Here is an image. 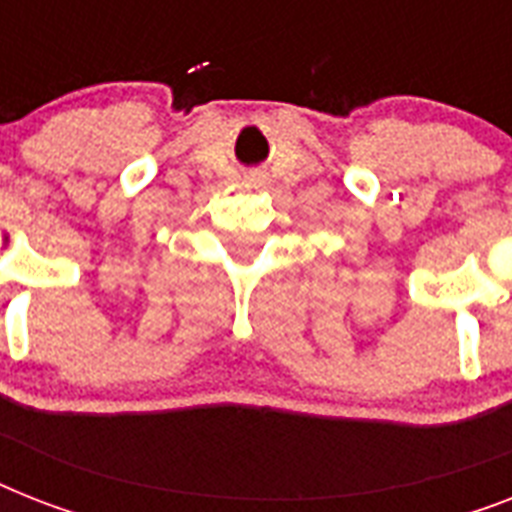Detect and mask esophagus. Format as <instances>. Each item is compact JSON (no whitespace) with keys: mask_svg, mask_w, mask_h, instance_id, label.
Listing matches in <instances>:
<instances>
[{"mask_svg":"<svg viewBox=\"0 0 512 512\" xmlns=\"http://www.w3.org/2000/svg\"><path fill=\"white\" fill-rule=\"evenodd\" d=\"M252 180H255V177H252Z\"/></svg>","mask_w":512,"mask_h":512,"instance_id":"1","label":"esophagus"}]
</instances>
